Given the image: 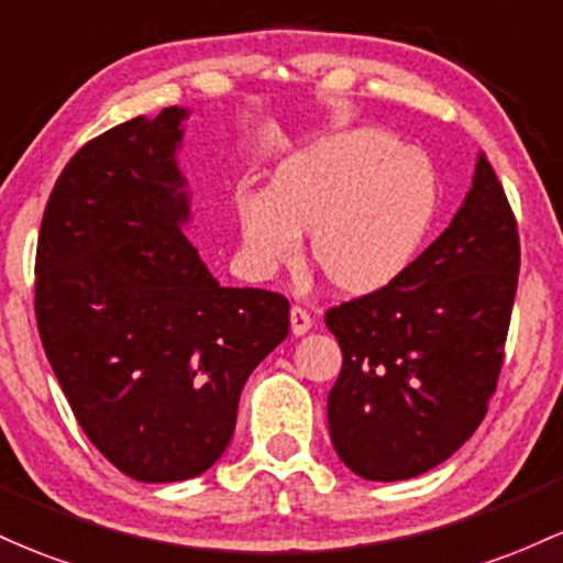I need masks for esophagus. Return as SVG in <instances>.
I'll list each match as a JSON object with an SVG mask.
<instances>
[{"label":"esophagus","instance_id":"1","mask_svg":"<svg viewBox=\"0 0 563 563\" xmlns=\"http://www.w3.org/2000/svg\"><path fill=\"white\" fill-rule=\"evenodd\" d=\"M312 329L310 312L301 310V307H291V333L294 336H305Z\"/></svg>","mask_w":563,"mask_h":563}]
</instances>
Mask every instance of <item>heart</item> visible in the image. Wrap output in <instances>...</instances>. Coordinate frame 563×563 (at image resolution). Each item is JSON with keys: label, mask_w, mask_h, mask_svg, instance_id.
Wrapping results in <instances>:
<instances>
[{"label": "heart", "mask_w": 563, "mask_h": 563, "mask_svg": "<svg viewBox=\"0 0 563 563\" xmlns=\"http://www.w3.org/2000/svg\"><path fill=\"white\" fill-rule=\"evenodd\" d=\"M438 176L422 152L385 131H350L283 159L267 191L238 202L245 253L258 269L301 256L310 232L314 267L336 294L366 296L404 275L428 238Z\"/></svg>", "instance_id": "obj_1"}]
</instances>
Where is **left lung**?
Wrapping results in <instances>:
<instances>
[{
  "mask_svg": "<svg viewBox=\"0 0 563 563\" xmlns=\"http://www.w3.org/2000/svg\"><path fill=\"white\" fill-rule=\"evenodd\" d=\"M518 264L516 216L481 152L441 238L390 286L325 312L344 357L329 432L352 473L413 478L473 435L497 390Z\"/></svg>",
  "mask_w": 563,
  "mask_h": 563,
  "instance_id": "1",
  "label": "left lung"
}]
</instances>
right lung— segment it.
<instances>
[{
  "label": "right lung",
  "mask_w": 563,
  "mask_h": 563,
  "mask_svg": "<svg viewBox=\"0 0 563 563\" xmlns=\"http://www.w3.org/2000/svg\"><path fill=\"white\" fill-rule=\"evenodd\" d=\"M187 109L88 141L55 181L36 243V325L79 428L144 484L206 473L240 393L288 336V299L224 288L184 234Z\"/></svg>",
  "instance_id": "right-lung-1"
}]
</instances>
